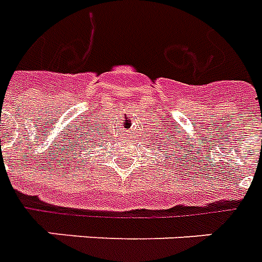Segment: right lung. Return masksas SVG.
Instances as JSON below:
<instances>
[{
  "mask_svg": "<svg viewBox=\"0 0 262 262\" xmlns=\"http://www.w3.org/2000/svg\"><path fill=\"white\" fill-rule=\"evenodd\" d=\"M94 143L92 141V139H85V140H81V147H90L91 144ZM80 145V144H79Z\"/></svg>",
  "mask_w": 262,
  "mask_h": 262,
  "instance_id": "right-lung-1",
  "label": "right lung"
}]
</instances>
